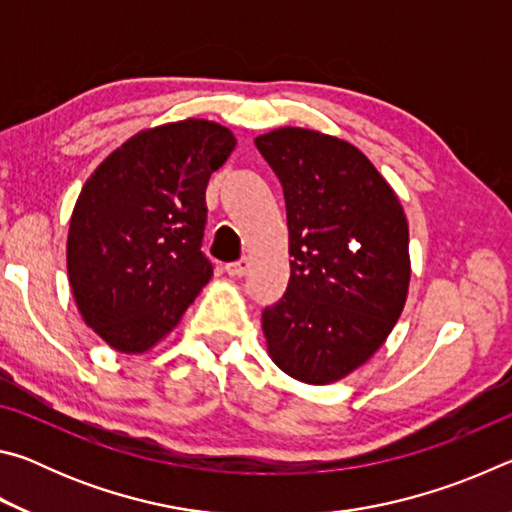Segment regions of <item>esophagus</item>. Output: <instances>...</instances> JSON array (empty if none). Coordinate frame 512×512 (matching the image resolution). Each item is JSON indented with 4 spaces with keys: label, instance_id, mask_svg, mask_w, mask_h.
<instances>
[{
    "label": "esophagus",
    "instance_id": "34e87169",
    "mask_svg": "<svg viewBox=\"0 0 512 512\" xmlns=\"http://www.w3.org/2000/svg\"><path fill=\"white\" fill-rule=\"evenodd\" d=\"M225 273H228L230 277H244L248 273V259H239V262H232L225 266Z\"/></svg>",
    "mask_w": 512,
    "mask_h": 512
}]
</instances>
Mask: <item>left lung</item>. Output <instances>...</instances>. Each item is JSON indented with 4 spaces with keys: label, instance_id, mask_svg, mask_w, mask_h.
Returning a JSON list of instances; mask_svg holds the SVG:
<instances>
[{
    "label": "left lung",
    "instance_id": "1",
    "mask_svg": "<svg viewBox=\"0 0 512 512\" xmlns=\"http://www.w3.org/2000/svg\"><path fill=\"white\" fill-rule=\"evenodd\" d=\"M255 146L282 183L293 257L287 293L262 314L268 357L293 379L332 384L363 366L402 314L409 223L350 142L284 126Z\"/></svg>",
    "mask_w": 512,
    "mask_h": 512
}]
</instances>
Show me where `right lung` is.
I'll list each match as a JSON object with an SVG mask.
<instances>
[{
    "label": "right lung",
    "instance_id": "obj_1",
    "mask_svg": "<svg viewBox=\"0 0 512 512\" xmlns=\"http://www.w3.org/2000/svg\"><path fill=\"white\" fill-rule=\"evenodd\" d=\"M235 146L216 121H171L126 140L83 185L67 275L85 325L110 348L149 352L210 282L205 189Z\"/></svg>",
    "mask_w": 512,
    "mask_h": 512
}]
</instances>
